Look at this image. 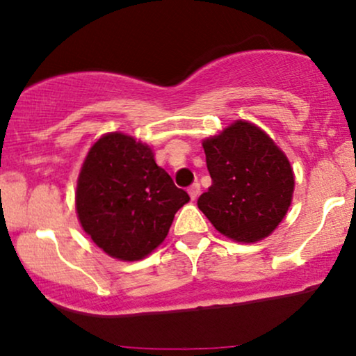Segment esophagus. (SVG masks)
<instances>
[{
    "label": "esophagus",
    "mask_w": 356,
    "mask_h": 356,
    "mask_svg": "<svg viewBox=\"0 0 356 356\" xmlns=\"http://www.w3.org/2000/svg\"><path fill=\"white\" fill-rule=\"evenodd\" d=\"M199 194H200V184H199V182H194V184H192V186L189 187V195H191V199L195 200L197 197H199Z\"/></svg>",
    "instance_id": "1"
}]
</instances>
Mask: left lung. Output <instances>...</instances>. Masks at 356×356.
I'll use <instances>...</instances> for the list:
<instances>
[{
    "label": "left lung",
    "mask_w": 356,
    "mask_h": 356,
    "mask_svg": "<svg viewBox=\"0 0 356 356\" xmlns=\"http://www.w3.org/2000/svg\"><path fill=\"white\" fill-rule=\"evenodd\" d=\"M202 145L212 186L197 200L200 211L237 242L270 235L292 202L295 181L285 154L245 121L234 122Z\"/></svg>",
    "instance_id": "8db88e82"
}]
</instances>
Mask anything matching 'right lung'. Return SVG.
Instances as JSON below:
<instances>
[{
	"instance_id": "1",
	"label": "right lung",
	"mask_w": 356,
	"mask_h": 356,
	"mask_svg": "<svg viewBox=\"0 0 356 356\" xmlns=\"http://www.w3.org/2000/svg\"><path fill=\"white\" fill-rule=\"evenodd\" d=\"M189 199L156 164L149 145L113 132L86 157L76 211L84 232L106 254L140 260L162 243L175 212Z\"/></svg>"
}]
</instances>
